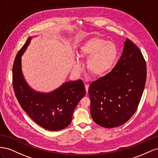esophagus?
<instances>
[{
	"instance_id": "1",
	"label": "esophagus",
	"mask_w": 158,
	"mask_h": 158,
	"mask_svg": "<svg viewBox=\"0 0 158 158\" xmlns=\"http://www.w3.org/2000/svg\"><path fill=\"white\" fill-rule=\"evenodd\" d=\"M89 85H85V89H86V92H87V93H88V89H89Z\"/></svg>"
}]
</instances>
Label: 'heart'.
<instances>
[{
	"label": "heart",
	"instance_id": "b5f03b06",
	"mask_svg": "<svg viewBox=\"0 0 158 158\" xmlns=\"http://www.w3.org/2000/svg\"><path fill=\"white\" fill-rule=\"evenodd\" d=\"M79 58H89L87 62L88 71L94 76L102 75L109 70L114 64L117 56V49L114 43L98 37L87 40L77 51ZM75 68L79 69L77 62Z\"/></svg>",
	"mask_w": 158,
	"mask_h": 158
}]
</instances>
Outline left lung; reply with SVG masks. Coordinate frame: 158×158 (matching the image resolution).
<instances>
[{"label":"left lung","instance_id":"1","mask_svg":"<svg viewBox=\"0 0 158 158\" xmlns=\"http://www.w3.org/2000/svg\"><path fill=\"white\" fill-rule=\"evenodd\" d=\"M146 76L142 52L131 40L126 39L123 54L114 68L89 86L93 120L106 128L127 123L137 110Z\"/></svg>","mask_w":158,"mask_h":158}]
</instances>
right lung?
Listing matches in <instances>:
<instances>
[{
	"instance_id": "1",
	"label": "right lung",
	"mask_w": 158,
	"mask_h": 158,
	"mask_svg": "<svg viewBox=\"0 0 158 158\" xmlns=\"http://www.w3.org/2000/svg\"><path fill=\"white\" fill-rule=\"evenodd\" d=\"M28 38L18 52L12 67V85L16 97L30 118L40 127L50 131L66 128L71 123L73 112L85 95L81 80L68 81L49 93L35 91L26 83L21 67V56L31 41Z\"/></svg>"
}]
</instances>
